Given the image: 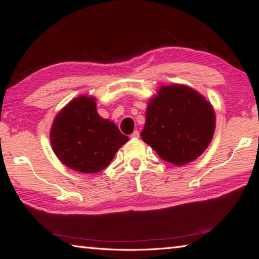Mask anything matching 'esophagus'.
Wrapping results in <instances>:
<instances>
[{"label": "esophagus", "instance_id": "obj_1", "mask_svg": "<svg viewBox=\"0 0 259 259\" xmlns=\"http://www.w3.org/2000/svg\"><path fill=\"white\" fill-rule=\"evenodd\" d=\"M131 138H138L139 137V131L138 130H135L133 134H131V136H130Z\"/></svg>", "mask_w": 259, "mask_h": 259}]
</instances>
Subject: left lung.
<instances>
[{
    "label": "left lung",
    "instance_id": "obj_1",
    "mask_svg": "<svg viewBox=\"0 0 259 259\" xmlns=\"http://www.w3.org/2000/svg\"><path fill=\"white\" fill-rule=\"evenodd\" d=\"M214 113L210 103L185 85L162 87L146 109L142 138L162 160L183 165L211 142Z\"/></svg>",
    "mask_w": 259,
    "mask_h": 259
}]
</instances>
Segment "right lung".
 <instances>
[{
    "label": "right lung",
    "instance_id": "right-lung-1",
    "mask_svg": "<svg viewBox=\"0 0 259 259\" xmlns=\"http://www.w3.org/2000/svg\"><path fill=\"white\" fill-rule=\"evenodd\" d=\"M50 136L52 150L58 159L83 174L102 171L129 140L112 121L99 116L95 99L85 96L72 100L61 109Z\"/></svg>",
    "mask_w": 259,
    "mask_h": 259
}]
</instances>
